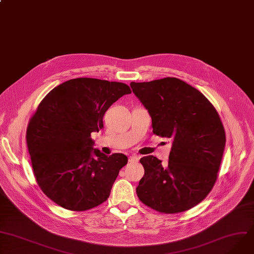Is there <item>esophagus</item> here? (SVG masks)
I'll return each instance as SVG.
<instances>
[{
    "label": "esophagus",
    "mask_w": 254,
    "mask_h": 254,
    "mask_svg": "<svg viewBox=\"0 0 254 254\" xmlns=\"http://www.w3.org/2000/svg\"><path fill=\"white\" fill-rule=\"evenodd\" d=\"M138 160H139V157H138V155H130L129 159H128V161H129L130 163L138 162Z\"/></svg>",
    "instance_id": "34e87169"
}]
</instances>
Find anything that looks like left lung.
Masks as SVG:
<instances>
[{
  "label": "left lung",
  "mask_w": 254,
  "mask_h": 254,
  "mask_svg": "<svg viewBox=\"0 0 254 254\" xmlns=\"http://www.w3.org/2000/svg\"><path fill=\"white\" fill-rule=\"evenodd\" d=\"M130 86L151 117L152 132L173 140L166 165L153 155L140 159L144 176L136 188L137 196L162 213L188 210L217 181L226 143L220 116L199 90L178 78Z\"/></svg>",
  "instance_id": "1"
}]
</instances>
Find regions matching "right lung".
I'll list each match as a JSON object with an SVG mask.
<instances>
[{"instance_id": "right-lung-1", "label": "right lung", "mask_w": 254, "mask_h": 254, "mask_svg": "<svg viewBox=\"0 0 254 254\" xmlns=\"http://www.w3.org/2000/svg\"><path fill=\"white\" fill-rule=\"evenodd\" d=\"M130 87L96 78H75L53 88L29 119L26 143L37 185L66 209L83 211L106 201L128 159L93 149L92 132Z\"/></svg>"}]
</instances>
